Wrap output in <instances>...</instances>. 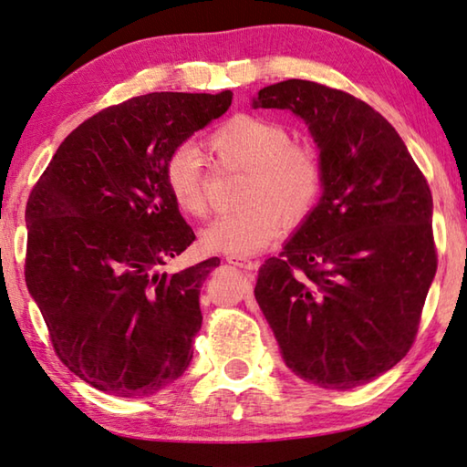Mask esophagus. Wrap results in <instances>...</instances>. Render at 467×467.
<instances>
[{
	"mask_svg": "<svg viewBox=\"0 0 467 467\" xmlns=\"http://www.w3.org/2000/svg\"><path fill=\"white\" fill-rule=\"evenodd\" d=\"M227 263L234 265V266H240V268H244V271H250V273L256 271V268H258L256 260L246 258V256H227Z\"/></svg>",
	"mask_w": 467,
	"mask_h": 467,
	"instance_id": "esophagus-1",
	"label": "esophagus"
}]
</instances>
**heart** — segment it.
<instances>
[{
	"label": "heart",
	"instance_id": "obj_1",
	"mask_svg": "<svg viewBox=\"0 0 467 467\" xmlns=\"http://www.w3.org/2000/svg\"><path fill=\"white\" fill-rule=\"evenodd\" d=\"M215 158L246 170L235 201L240 207L217 217L201 235L202 246L221 254H256L279 238L283 223L297 227L312 215L322 194L320 155L307 143H291L279 120L235 114L209 139ZM163 182L176 207L191 217L209 213L204 160L199 147H176L163 163Z\"/></svg>",
	"mask_w": 467,
	"mask_h": 467
}]
</instances>
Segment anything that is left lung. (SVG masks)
<instances>
[{
	"label": "left lung",
	"instance_id": "8db88e82",
	"mask_svg": "<svg viewBox=\"0 0 467 467\" xmlns=\"http://www.w3.org/2000/svg\"><path fill=\"white\" fill-rule=\"evenodd\" d=\"M254 109L291 110L320 150L322 199L254 296L285 365L326 389L402 361L437 273L432 196L402 137L358 98L306 79L266 86Z\"/></svg>",
	"mask_w": 467,
	"mask_h": 467
}]
</instances>
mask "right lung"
<instances>
[{"instance_id": "obj_1", "label": "right lung", "mask_w": 467, "mask_h": 467, "mask_svg": "<svg viewBox=\"0 0 467 467\" xmlns=\"http://www.w3.org/2000/svg\"><path fill=\"white\" fill-rule=\"evenodd\" d=\"M232 92H153L71 130L26 204V285L57 357L89 386L151 396L182 375L199 296L219 258L168 275L194 242L163 163L232 106Z\"/></svg>"}]
</instances>
